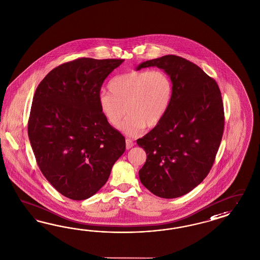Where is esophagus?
<instances>
[{
    "label": "esophagus",
    "mask_w": 260,
    "mask_h": 260,
    "mask_svg": "<svg viewBox=\"0 0 260 260\" xmlns=\"http://www.w3.org/2000/svg\"><path fill=\"white\" fill-rule=\"evenodd\" d=\"M125 144H126V149L132 148L134 146V141L130 140V139H126Z\"/></svg>",
    "instance_id": "34e87169"
}]
</instances>
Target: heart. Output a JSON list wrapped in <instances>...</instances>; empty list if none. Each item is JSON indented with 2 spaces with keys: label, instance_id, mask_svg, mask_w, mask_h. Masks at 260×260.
I'll use <instances>...</instances> for the list:
<instances>
[{
  "label": "heart",
  "instance_id": "heart-1",
  "mask_svg": "<svg viewBox=\"0 0 260 260\" xmlns=\"http://www.w3.org/2000/svg\"><path fill=\"white\" fill-rule=\"evenodd\" d=\"M109 92L99 96V105L112 125L130 137L141 135L145 126L158 124L170 108L174 84L164 70H140L116 76L108 84Z\"/></svg>",
  "mask_w": 260,
  "mask_h": 260
}]
</instances>
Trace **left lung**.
Here are the masks:
<instances>
[{
    "mask_svg": "<svg viewBox=\"0 0 260 260\" xmlns=\"http://www.w3.org/2000/svg\"><path fill=\"white\" fill-rule=\"evenodd\" d=\"M156 67L174 84L170 108L161 121L137 141L146 161L141 183L162 199L184 196L211 170L222 139L224 109L217 83L201 67L176 55L141 62Z\"/></svg>",
    "mask_w": 260,
    "mask_h": 260,
    "instance_id": "1",
    "label": "left lung"
}]
</instances>
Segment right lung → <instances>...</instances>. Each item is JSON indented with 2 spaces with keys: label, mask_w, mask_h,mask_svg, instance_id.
I'll return each instance as SVG.
<instances>
[{
  "label": "right lung",
  "mask_w": 260,
  "mask_h": 260,
  "mask_svg": "<svg viewBox=\"0 0 260 260\" xmlns=\"http://www.w3.org/2000/svg\"><path fill=\"white\" fill-rule=\"evenodd\" d=\"M123 60L74 59L51 70L35 91L30 144L45 178L70 200L95 194L125 151L124 137L99 105L104 80Z\"/></svg>",
  "instance_id": "obj_1"
}]
</instances>
